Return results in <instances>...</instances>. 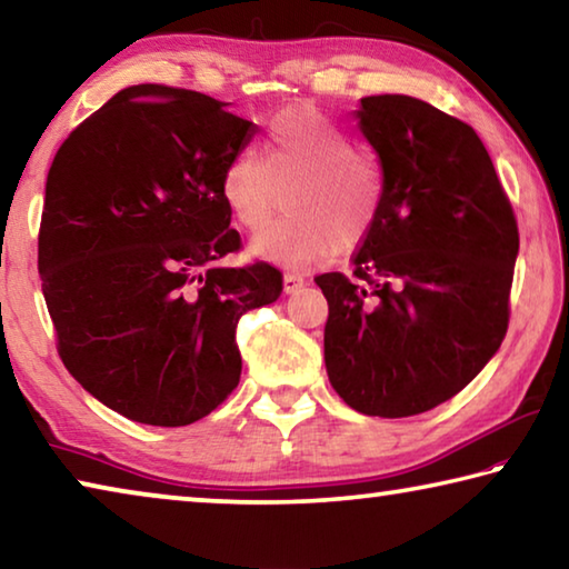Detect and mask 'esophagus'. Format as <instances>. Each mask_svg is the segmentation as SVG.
<instances>
[{
  "label": "esophagus",
  "mask_w": 569,
  "mask_h": 569,
  "mask_svg": "<svg viewBox=\"0 0 569 569\" xmlns=\"http://www.w3.org/2000/svg\"><path fill=\"white\" fill-rule=\"evenodd\" d=\"M303 283H306V276H303V273L288 271V273L283 276V288H286V293H296L298 288H303Z\"/></svg>",
  "instance_id": "1"
}]
</instances>
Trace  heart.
<instances>
[{
  "mask_svg": "<svg viewBox=\"0 0 569 569\" xmlns=\"http://www.w3.org/2000/svg\"><path fill=\"white\" fill-rule=\"evenodd\" d=\"M261 156L238 150L220 176V198L246 230H258L288 187L289 216L253 240L258 256L281 266L323 263L356 248L381 216V168L359 152L353 134L313 108H291L268 122Z\"/></svg>",
  "mask_w": 569,
  "mask_h": 569,
  "instance_id": "obj_1",
  "label": "heart"
}]
</instances>
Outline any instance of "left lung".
<instances>
[{"mask_svg":"<svg viewBox=\"0 0 569 569\" xmlns=\"http://www.w3.org/2000/svg\"><path fill=\"white\" fill-rule=\"evenodd\" d=\"M359 120L387 192L351 278H313L329 301L326 371L366 417H413L465 389L502 343L517 218L467 122L409 94L363 98Z\"/></svg>","mask_w":569,"mask_h":569,"instance_id":"8db88e82","label":"left lung"}]
</instances>
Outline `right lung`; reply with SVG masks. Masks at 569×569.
I'll use <instances>...</instances> for the list:
<instances>
[{"mask_svg":"<svg viewBox=\"0 0 569 569\" xmlns=\"http://www.w3.org/2000/svg\"><path fill=\"white\" fill-rule=\"evenodd\" d=\"M253 122L168 84H134L57 150L37 240L67 371L152 427L208 417L240 381L238 319L283 293L266 261L218 266L243 243L220 198Z\"/></svg>","mask_w":569,"mask_h":569,"instance_id":"add662e5","label":"right lung"}]
</instances>
